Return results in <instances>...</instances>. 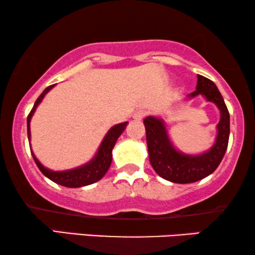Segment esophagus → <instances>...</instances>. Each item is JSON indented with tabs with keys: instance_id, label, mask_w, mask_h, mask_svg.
<instances>
[{
	"instance_id": "obj_1",
	"label": "esophagus",
	"mask_w": 255,
	"mask_h": 255,
	"mask_svg": "<svg viewBox=\"0 0 255 255\" xmlns=\"http://www.w3.org/2000/svg\"><path fill=\"white\" fill-rule=\"evenodd\" d=\"M132 117H133L134 121L140 122V121H142V118L145 117V113H144V111H137V113L133 114V116H132Z\"/></svg>"
}]
</instances>
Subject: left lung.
Listing matches in <instances>:
<instances>
[{"mask_svg": "<svg viewBox=\"0 0 255 255\" xmlns=\"http://www.w3.org/2000/svg\"><path fill=\"white\" fill-rule=\"evenodd\" d=\"M203 96L207 102L218 108L219 122L216 127L215 141L207 151L188 154L180 151L170 139L168 128L162 117L147 116L144 120L149 162L155 173L162 179L174 183H191L207 177L216 170L223 160L229 144L230 115L224 99L211 80L197 75L196 90L184 101Z\"/></svg>", "mask_w": 255, "mask_h": 255, "instance_id": "8db88e82", "label": "left lung"}]
</instances>
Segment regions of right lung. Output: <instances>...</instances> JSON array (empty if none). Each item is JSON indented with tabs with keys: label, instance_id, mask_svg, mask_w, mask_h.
<instances>
[{
	"label": "right lung",
	"instance_id": "right-lung-1",
	"mask_svg": "<svg viewBox=\"0 0 255 255\" xmlns=\"http://www.w3.org/2000/svg\"><path fill=\"white\" fill-rule=\"evenodd\" d=\"M54 86L55 85L47 87V88L40 94V96L38 97L36 102H34L32 110H31L29 116H27V138H29L30 144H31V130H30L31 118H32L34 111H36L38 106L41 103V101H43L45 95H46V94L50 92ZM128 124V122H124V123L116 124L114 125L113 128H110V130L107 132L106 135H104L103 140L101 141L95 155H94L88 162L83 163V165L79 167H75V168L66 169V170H52L50 168H47V167H45L43 163L37 159V156L34 155V153L32 151V147L30 146L31 154H32L34 162H36L38 168L40 169V172L43 173L47 179L53 181V182L60 184V186L68 187V188H80V187L89 186V184H93L97 182V181H100L104 175H106V173L108 172V169H109V167L111 165V161H113L114 146L116 144L117 139L120 138V135L123 133L125 128H127Z\"/></svg>",
	"mask_w": 255,
	"mask_h": 255
}]
</instances>
